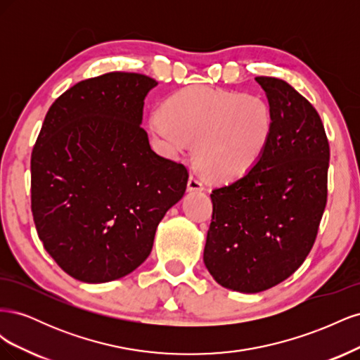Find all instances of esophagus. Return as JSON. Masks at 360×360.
Returning <instances> with one entry per match:
<instances>
[{
	"label": "esophagus",
	"mask_w": 360,
	"mask_h": 360,
	"mask_svg": "<svg viewBox=\"0 0 360 360\" xmlns=\"http://www.w3.org/2000/svg\"><path fill=\"white\" fill-rule=\"evenodd\" d=\"M204 186H205L204 179L197 176V174H192V176L189 177V181H188V189L189 191H202Z\"/></svg>",
	"instance_id": "1"
}]
</instances>
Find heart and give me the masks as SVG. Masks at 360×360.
Segmentation results:
<instances>
[{"label":"heart","instance_id":"1","mask_svg":"<svg viewBox=\"0 0 360 360\" xmlns=\"http://www.w3.org/2000/svg\"><path fill=\"white\" fill-rule=\"evenodd\" d=\"M150 129L167 155L197 143L195 156L209 176L237 179L259 160L274 132V115L258 96L193 86L172 96L150 117Z\"/></svg>","mask_w":360,"mask_h":360}]
</instances>
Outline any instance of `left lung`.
Wrapping results in <instances>:
<instances>
[{
    "mask_svg": "<svg viewBox=\"0 0 360 360\" xmlns=\"http://www.w3.org/2000/svg\"><path fill=\"white\" fill-rule=\"evenodd\" d=\"M274 132L243 177L212 191L204 263L217 284L259 292L291 276L317 238L330 148L315 108L285 81L257 76Z\"/></svg>",
    "mask_w": 360,
    "mask_h": 360,
    "instance_id": "left-lung-1",
    "label": "left lung"
}]
</instances>
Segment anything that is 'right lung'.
<instances>
[{"mask_svg": "<svg viewBox=\"0 0 360 360\" xmlns=\"http://www.w3.org/2000/svg\"><path fill=\"white\" fill-rule=\"evenodd\" d=\"M158 82L111 72L53 102L31 153V212L48 254L72 278L120 279L150 255L158 224L188 186L183 163L156 155L141 127Z\"/></svg>", "mask_w": 360, "mask_h": 360, "instance_id": "obj_1", "label": "right lung"}]
</instances>
